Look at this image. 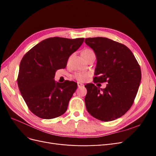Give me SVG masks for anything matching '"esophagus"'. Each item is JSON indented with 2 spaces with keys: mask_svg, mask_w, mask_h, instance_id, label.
Segmentation results:
<instances>
[{
  "mask_svg": "<svg viewBox=\"0 0 156 156\" xmlns=\"http://www.w3.org/2000/svg\"><path fill=\"white\" fill-rule=\"evenodd\" d=\"M77 86H78V87H79V88H80V87H84V84H82V83H79V82H77Z\"/></svg>",
  "mask_w": 156,
  "mask_h": 156,
  "instance_id": "1",
  "label": "esophagus"
}]
</instances>
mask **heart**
Masks as SVG:
<instances>
[{
	"label": "heart",
	"instance_id": "b5f03b06",
	"mask_svg": "<svg viewBox=\"0 0 156 156\" xmlns=\"http://www.w3.org/2000/svg\"><path fill=\"white\" fill-rule=\"evenodd\" d=\"M92 54H94V52L90 48H86L82 51V55L85 59L88 56ZM90 76V74L88 72H76L73 75L74 78L79 82H84L87 81Z\"/></svg>",
	"mask_w": 156,
	"mask_h": 156
}]
</instances>
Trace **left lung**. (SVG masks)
Segmentation results:
<instances>
[{
  "instance_id": "left-lung-1",
  "label": "left lung",
  "mask_w": 156,
  "mask_h": 156,
  "mask_svg": "<svg viewBox=\"0 0 156 156\" xmlns=\"http://www.w3.org/2000/svg\"><path fill=\"white\" fill-rule=\"evenodd\" d=\"M84 42L97 58L94 83H108L101 90L93 83L84 86L87 109L98 120H116L134 102L141 80L140 66L131 50L119 42L102 37H88Z\"/></svg>"
}]
</instances>
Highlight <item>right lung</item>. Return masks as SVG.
Masks as SVG:
<instances>
[{"instance_id": "1", "label": "right lung", "mask_w": 156, "mask_h": 156, "mask_svg": "<svg viewBox=\"0 0 156 156\" xmlns=\"http://www.w3.org/2000/svg\"><path fill=\"white\" fill-rule=\"evenodd\" d=\"M84 40L49 37L23 57L17 79L18 87L28 108L37 117L52 119L66 111L77 84L72 81L56 83L55 72L66 67L69 56Z\"/></svg>"}]
</instances>
